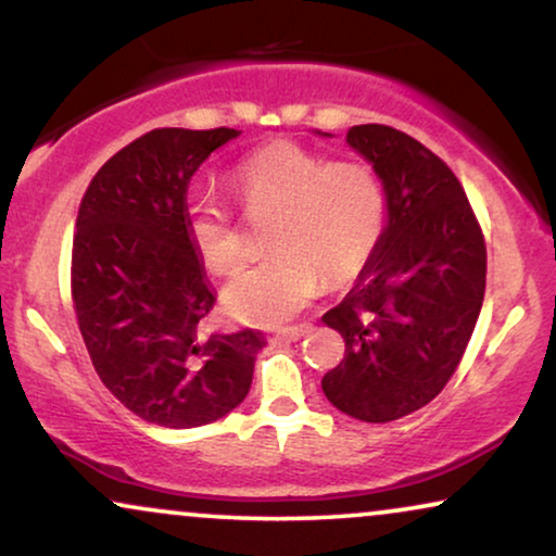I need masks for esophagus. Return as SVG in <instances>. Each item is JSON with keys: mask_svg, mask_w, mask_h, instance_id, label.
<instances>
[{"mask_svg": "<svg viewBox=\"0 0 556 556\" xmlns=\"http://www.w3.org/2000/svg\"><path fill=\"white\" fill-rule=\"evenodd\" d=\"M308 331V324H301V326H288V329H280L278 333H276V339H283V341H295V339H301L303 333Z\"/></svg>", "mask_w": 556, "mask_h": 556, "instance_id": "1", "label": "esophagus"}]
</instances>
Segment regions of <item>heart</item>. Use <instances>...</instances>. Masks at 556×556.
Returning <instances> with one entry per match:
<instances>
[{
  "label": "heart",
  "mask_w": 556,
  "mask_h": 556,
  "mask_svg": "<svg viewBox=\"0 0 556 556\" xmlns=\"http://www.w3.org/2000/svg\"><path fill=\"white\" fill-rule=\"evenodd\" d=\"M230 185L248 212L278 210L265 261L240 270L223 291V306L248 324L293 318L329 286L359 276L382 240L387 189L369 164L331 162L291 141L257 149L235 166ZM185 230L202 265L227 276L242 261V235L212 192L185 202Z\"/></svg>",
  "instance_id": "heart-1"
}]
</instances>
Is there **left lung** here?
<instances>
[{"label": "left lung", "instance_id": "left-lung-1", "mask_svg": "<svg viewBox=\"0 0 556 556\" xmlns=\"http://www.w3.org/2000/svg\"><path fill=\"white\" fill-rule=\"evenodd\" d=\"M346 141L384 181L387 227L324 314L346 352L321 387L341 413L390 422L435 400L458 369L483 306L485 240L458 177L413 136L364 124Z\"/></svg>", "mask_w": 556, "mask_h": 556}]
</instances>
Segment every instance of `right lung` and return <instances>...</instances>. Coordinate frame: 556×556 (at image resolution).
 Segmentation results:
<instances>
[{"label": "right lung", "mask_w": 556, "mask_h": 556, "mask_svg": "<svg viewBox=\"0 0 556 556\" xmlns=\"http://www.w3.org/2000/svg\"><path fill=\"white\" fill-rule=\"evenodd\" d=\"M240 131L154 128L90 179L73 235L71 295L90 362L121 405L200 428L245 400L261 331L207 333L215 293L185 230L192 174Z\"/></svg>", "instance_id": "add662e5"}]
</instances>
